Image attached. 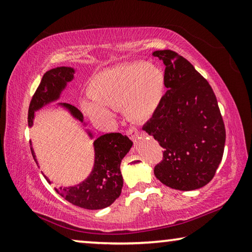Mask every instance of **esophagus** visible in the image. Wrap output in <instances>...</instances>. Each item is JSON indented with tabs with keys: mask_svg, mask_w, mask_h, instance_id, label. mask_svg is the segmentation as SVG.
Segmentation results:
<instances>
[{
	"mask_svg": "<svg viewBox=\"0 0 252 252\" xmlns=\"http://www.w3.org/2000/svg\"><path fill=\"white\" fill-rule=\"evenodd\" d=\"M126 134L129 135V138H130V139L134 140V139L136 138V136H138L139 132H138V130L135 129V127H130V129H127V130H126Z\"/></svg>",
	"mask_w": 252,
	"mask_h": 252,
	"instance_id": "1",
	"label": "esophagus"
}]
</instances>
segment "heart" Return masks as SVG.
I'll list each match as a JSON object with an SVG mask.
<instances>
[{
    "instance_id": "obj_1",
    "label": "heart",
    "mask_w": 252,
    "mask_h": 252,
    "mask_svg": "<svg viewBox=\"0 0 252 252\" xmlns=\"http://www.w3.org/2000/svg\"><path fill=\"white\" fill-rule=\"evenodd\" d=\"M164 90V74L159 67L142 61L122 63L89 80L87 93L92 102H82L81 106L95 121L110 119V108L122 109L132 122H143L159 109Z\"/></svg>"
}]
</instances>
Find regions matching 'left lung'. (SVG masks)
Segmentation results:
<instances>
[{
    "label": "left lung",
    "instance_id": "obj_1",
    "mask_svg": "<svg viewBox=\"0 0 252 252\" xmlns=\"http://www.w3.org/2000/svg\"><path fill=\"white\" fill-rule=\"evenodd\" d=\"M152 55L163 61L168 89L142 127L164 150L155 176L172 189H199L212 180L223 156L225 129L217 97L187 59L171 50Z\"/></svg>",
    "mask_w": 252,
    "mask_h": 252
}]
</instances>
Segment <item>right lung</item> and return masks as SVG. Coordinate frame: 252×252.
<instances>
[{
    "label": "right lung",
    "instance_id": "right-lung-1",
    "mask_svg": "<svg viewBox=\"0 0 252 252\" xmlns=\"http://www.w3.org/2000/svg\"><path fill=\"white\" fill-rule=\"evenodd\" d=\"M73 74L74 69L67 66L55 67L46 72L30 102L28 116L29 126H33L34 112L51 102L58 100L61 92L66 87V83L73 80ZM60 105L69 110L76 120L83 122V114L75 106L67 103H60ZM89 135L92 138L91 132H89ZM93 146H94L95 160L90 176L78 186L60 188L55 189V191L74 206L90 209V210H99L111 206L121 194L123 179L120 164L123 158L131 149L132 141L126 135L119 132H112L99 136ZM31 152L36 162L32 148ZM44 178L46 181L50 182L45 176Z\"/></svg>",
    "mask_w": 252,
    "mask_h": 252
}]
</instances>
